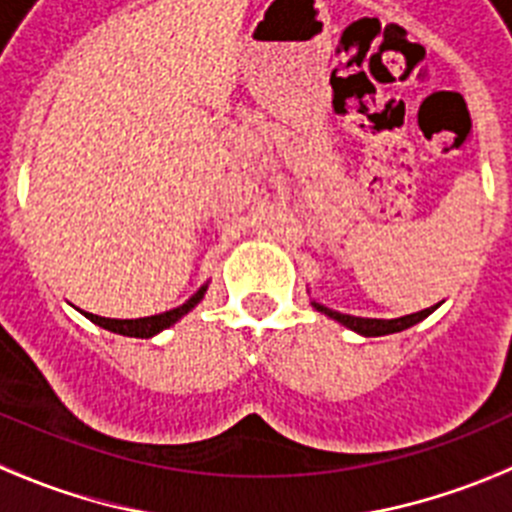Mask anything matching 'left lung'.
Returning <instances> with one entry per match:
<instances>
[{
    "mask_svg": "<svg viewBox=\"0 0 512 512\" xmlns=\"http://www.w3.org/2000/svg\"><path fill=\"white\" fill-rule=\"evenodd\" d=\"M312 305H315V310L325 312L328 318L338 320V323L346 325V328H351V330H356V333H361V336H390V333H400V330H405V328H410V325L425 320L433 310H436L438 305H441V302H438V305H433V307H425V310H420V312H413V315H405V318H395V320L356 318V315H343V312L330 310V307L318 305V302H312Z\"/></svg>",
    "mask_w": 512,
    "mask_h": 512,
    "instance_id": "obj_1",
    "label": "left lung"
}]
</instances>
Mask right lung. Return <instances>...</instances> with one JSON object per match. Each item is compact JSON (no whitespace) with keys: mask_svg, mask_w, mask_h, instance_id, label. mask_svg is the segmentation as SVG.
Listing matches in <instances>:
<instances>
[{"mask_svg":"<svg viewBox=\"0 0 512 512\" xmlns=\"http://www.w3.org/2000/svg\"><path fill=\"white\" fill-rule=\"evenodd\" d=\"M207 292V284L205 287H200L197 292H194L192 297H189L184 305L174 307V310L169 312H161V315H151V318H138V320H112V318H99V315H92V312H84L92 323H97L99 328L104 330H112V333H120V336H130V338H151L156 336V333H161L164 328H169V325H174L176 320L182 318V315H187L189 310H192L197 302L205 297Z\"/></svg>","mask_w":512,"mask_h":512,"instance_id":"right-lung-1","label":"right lung"}]
</instances>
